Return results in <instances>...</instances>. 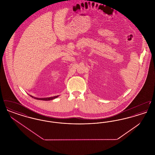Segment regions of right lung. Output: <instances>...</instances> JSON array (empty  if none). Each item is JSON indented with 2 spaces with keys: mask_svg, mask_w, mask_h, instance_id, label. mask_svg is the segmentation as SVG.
Wrapping results in <instances>:
<instances>
[{
  "mask_svg": "<svg viewBox=\"0 0 155 155\" xmlns=\"http://www.w3.org/2000/svg\"><path fill=\"white\" fill-rule=\"evenodd\" d=\"M30 96H31L32 97H34V99H36L38 100H42V101H51V100H53L56 97H58L59 96H53V97H44V98H38V97H35L34 96H31L30 95Z\"/></svg>",
  "mask_w": 155,
  "mask_h": 155,
  "instance_id": "obj_1",
  "label": "right lung"
}]
</instances>
